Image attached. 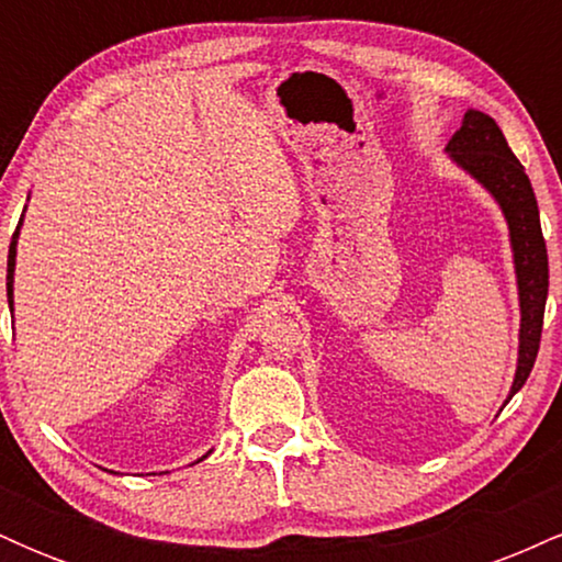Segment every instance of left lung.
<instances>
[{
  "mask_svg": "<svg viewBox=\"0 0 562 562\" xmlns=\"http://www.w3.org/2000/svg\"><path fill=\"white\" fill-rule=\"evenodd\" d=\"M447 153L460 169H465L475 182L492 192V198L499 203L502 214L507 218L520 299L518 370H515L513 389H509L507 396L509 402L531 375V367L539 353L541 325H544L550 267H547V245L544 237H541L539 205L524 166L513 156L505 134L496 126L492 115L468 111L462 126L449 139Z\"/></svg>",
  "mask_w": 562,
  "mask_h": 562,
  "instance_id": "8db88e82",
  "label": "left lung"
}]
</instances>
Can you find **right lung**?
I'll use <instances>...</instances> for the list:
<instances>
[{"instance_id":"1","label":"right lung","mask_w":562,"mask_h":562,"mask_svg":"<svg viewBox=\"0 0 562 562\" xmlns=\"http://www.w3.org/2000/svg\"><path fill=\"white\" fill-rule=\"evenodd\" d=\"M21 224H23V216L21 222H18V229L15 235H12V243H10V256H8V303H10V312H12V280H15V254H18V235H21Z\"/></svg>"}]
</instances>
